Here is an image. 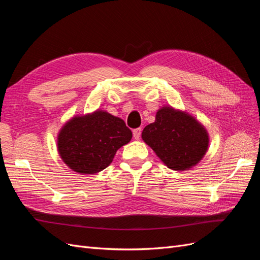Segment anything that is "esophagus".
I'll use <instances>...</instances> for the list:
<instances>
[{
    "label": "esophagus",
    "instance_id": "34e87169",
    "mask_svg": "<svg viewBox=\"0 0 260 260\" xmlns=\"http://www.w3.org/2000/svg\"><path fill=\"white\" fill-rule=\"evenodd\" d=\"M141 132H142V129H141V128L133 130V137H135L136 140H139L141 138Z\"/></svg>",
    "mask_w": 260,
    "mask_h": 260
}]
</instances>
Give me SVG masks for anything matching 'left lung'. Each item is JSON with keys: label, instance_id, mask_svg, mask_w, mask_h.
Returning a JSON list of instances; mask_svg holds the SVG:
<instances>
[{"label": "left lung", "instance_id": "obj_1", "mask_svg": "<svg viewBox=\"0 0 260 260\" xmlns=\"http://www.w3.org/2000/svg\"><path fill=\"white\" fill-rule=\"evenodd\" d=\"M142 140L168 168L177 171L196 166L209 145L206 128L192 115L171 106L157 111L155 121L144 128Z\"/></svg>", "mask_w": 260, "mask_h": 260}]
</instances>
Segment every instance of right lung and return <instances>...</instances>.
Returning <instances> with one entry per match:
<instances>
[{"instance_id": "obj_1", "label": "right lung", "mask_w": 260, "mask_h": 260, "mask_svg": "<svg viewBox=\"0 0 260 260\" xmlns=\"http://www.w3.org/2000/svg\"><path fill=\"white\" fill-rule=\"evenodd\" d=\"M132 139L119 117L98 111L69 119L58 132L61 160L80 175H94L108 167L116 152Z\"/></svg>"}]
</instances>
